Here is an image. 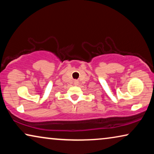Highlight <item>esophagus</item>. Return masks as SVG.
I'll list each match as a JSON object with an SVG mask.
<instances>
[{"label": "esophagus", "mask_w": 154, "mask_h": 154, "mask_svg": "<svg viewBox=\"0 0 154 154\" xmlns=\"http://www.w3.org/2000/svg\"><path fill=\"white\" fill-rule=\"evenodd\" d=\"M74 83L75 84V85H78V83H79V82H78V81H76V80H75V81H74Z\"/></svg>", "instance_id": "esophagus-1"}]
</instances>
